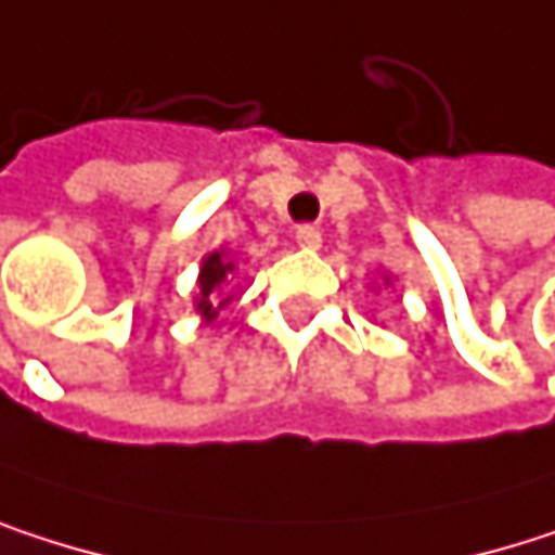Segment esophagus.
<instances>
[{"label": "esophagus", "mask_w": 555, "mask_h": 555, "mask_svg": "<svg viewBox=\"0 0 555 555\" xmlns=\"http://www.w3.org/2000/svg\"><path fill=\"white\" fill-rule=\"evenodd\" d=\"M320 242H323L320 229H313V225H300L297 229V245L300 248H320Z\"/></svg>", "instance_id": "1"}]
</instances>
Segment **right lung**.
Segmentation results:
<instances>
[{
  "label": "right lung",
  "mask_w": 555,
  "mask_h": 555,
  "mask_svg": "<svg viewBox=\"0 0 555 555\" xmlns=\"http://www.w3.org/2000/svg\"><path fill=\"white\" fill-rule=\"evenodd\" d=\"M235 271V264L225 258V251H212V255H206L203 258V268H199V297H196V313L209 323L216 313H219V307H225L232 297H225V300H216V291L225 284V278Z\"/></svg>",
  "instance_id": "1"
}]
</instances>
